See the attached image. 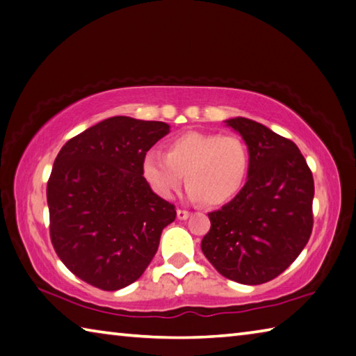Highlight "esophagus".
<instances>
[{
	"mask_svg": "<svg viewBox=\"0 0 356 356\" xmlns=\"http://www.w3.org/2000/svg\"><path fill=\"white\" fill-rule=\"evenodd\" d=\"M190 216V211L186 210H177V219H180V221H185L186 218Z\"/></svg>",
	"mask_w": 356,
	"mask_h": 356,
	"instance_id": "34e87169",
	"label": "esophagus"
}]
</instances>
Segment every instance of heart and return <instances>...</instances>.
Returning <instances> with one entry per match:
<instances>
[{
    "label": "heart",
    "mask_w": 356,
    "mask_h": 356,
    "mask_svg": "<svg viewBox=\"0 0 356 356\" xmlns=\"http://www.w3.org/2000/svg\"><path fill=\"white\" fill-rule=\"evenodd\" d=\"M249 149L236 135L190 131L168 145L166 154H145L143 174L161 197H172L185 180L188 196L219 205L235 197L248 179Z\"/></svg>",
    "instance_id": "b5f03b06"
}]
</instances>
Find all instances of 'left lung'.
<instances>
[{
  "label": "left lung",
  "instance_id": "left-lung-1",
  "mask_svg": "<svg viewBox=\"0 0 356 356\" xmlns=\"http://www.w3.org/2000/svg\"><path fill=\"white\" fill-rule=\"evenodd\" d=\"M224 122L248 145V182L209 213L211 227L200 249L225 279L261 285L280 275L309 240L313 174L299 147L269 127L243 116Z\"/></svg>",
  "mask_w": 356,
  "mask_h": 356
}]
</instances>
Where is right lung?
Returning <instances> with one entry per match:
<instances>
[{"label":"right lung","mask_w":356,"mask_h":356,"mask_svg":"<svg viewBox=\"0 0 356 356\" xmlns=\"http://www.w3.org/2000/svg\"><path fill=\"white\" fill-rule=\"evenodd\" d=\"M170 124L112 116L68 140L48 180L51 243L81 280L116 291L149 266L176 209L143 177L145 154Z\"/></svg>","instance_id":"add662e5"}]
</instances>
